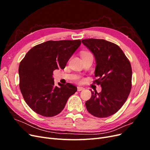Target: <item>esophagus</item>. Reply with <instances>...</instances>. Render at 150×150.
<instances>
[{"mask_svg": "<svg viewBox=\"0 0 150 150\" xmlns=\"http://www.w3.org/2000/svg\"><path fill=\"white\" fill-rule=\"evenodd\" d=\"M84 88H83V87H78V91H83V90H84Z\"/></svg>", "mask_w": 150, "mask_h": 150, "instance_id": "34e87169", "label": "esophagus"}]
</instances>
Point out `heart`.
Masks as SVG:
<instances>
[{
  "mask_svg": "<svg viewBox=\"0 0 150 150\" xmlns=\"http://www.w3.org/2000/svg\"><path fill=\"white\" fill-rule=\"evenodd\" d=\"M84 53H87V52H84Z\"/></svg>",
  "mask_w": 150,
  "mask_h": 150,
  "instance_id": "b5f03b06",
  "label": "heart"
}]
</instances>
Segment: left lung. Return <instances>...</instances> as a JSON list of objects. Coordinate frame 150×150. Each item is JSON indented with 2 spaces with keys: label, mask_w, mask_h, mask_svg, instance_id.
I'll return each mask as SVG.
<instances>
[{
  "label": "left lung",
  "mask_w": 150,
  "mask_h": 150,
  "mask_svg": "<svg viewBox=\"0 0 150 150\" xmlns=\"http://www.w3.org/2000/svg\"><path fill=\"white\" fill-rule=\"evenodd\" d=\"M82 42L96 59L93 81L101 85V92L91 91L85 104L88 112L98 117H106L118 111L131 89L132 69L130 62L117 45L104 39H86Z\"/></svg>",
  "instance_id": "8db88e82"
}]
</instances>
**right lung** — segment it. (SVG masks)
I'll use <instances>...</instances> for the list:
<instances>
[{
    "label": "right lung",
    "mask_w": 150,
    "mask_h": 150,
    "mask_svg": "<svg viewBox=\"0 0 150 150\" xmlns=\"http://www.w3.org/2000/svg\"><path fill=\"white\" fill-rule=\"evenodd\" d=\"M81 44V40H48L30 49L19 67V88L25 103L34 112L46 117L63 110L68 99L77 91L67 83L54 85L55 69H64Z\"/></svg>",
    "instance_id": "add662e5"
}]
</instances>
